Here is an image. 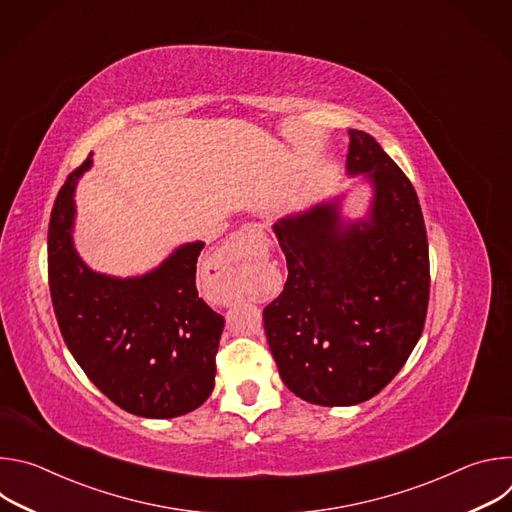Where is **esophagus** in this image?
Masks as SVG:
<instances>
[{
    "label": "esophagus",
    "instance_id": "esophagus-1",
    "mask_svg": "<svg viewBox=\"0 0 512 512\" xmlns=\"http://www.w3.org/2000/svg\"><path fill=\"white\" fill-rule=\"evenodd\" d=\"M261 229L257 225H247L241 231H237L221 249H218L212 257L216 267H231L247 257L253 255V249L257 247L255 241L261 239Z\"/></svg>",
    "mask_w": 512,
    "mask_h": 512
}]
</instances>
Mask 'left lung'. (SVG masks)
I'll return each instance as SVG.
<instances>
[{"mask_svg": "<svg viewBox=\"0 0 512 512\" xmlns=\"http://www.w3.org/2000/svg\"><path fill=\"white\" fill-rule=\"evenodd\" d=\"M348 135V174L373 184L367 221H342L332 200L275 223L287 281L263 310L281 381L324 407L356 405L383 391L415 348L429 302V249L415 188L373 135Z\"/></svg>", "mask_w": 512, "mask_h": 512, "instance_id": "left-lung-1", "label": "left lung"}]
</instances>
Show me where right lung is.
<instances>
[{"instance_id":"obj_1","label":"right lung","mask_w":512,"mask_h":512,"mask_svg":"<svg viewBox=\"0 0 512 512\" xmlns=\"http://www.w3.org/2000/svg\"><path fill=\"white\" fill-rule=\"evenodd\" d=\"M91 156L60 188L48 225V285L60 334L91 383L127 413L170 419L214 389L225 318L198 298L202 241L178 247L139 277L89 269L72 245L75 186Z\"/></svg>"}]
</instances>
